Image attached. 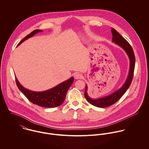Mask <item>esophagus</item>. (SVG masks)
I'll return each mask as SVG.
<instances>
[{
	"mask_svg": "<svg viewBox=\"0 0 149 149\" xmlns=\"http://www.w3.org/2000/svg\"><path fill=\"white\" fill-rule=\"evenodd\" d=\"M82 76H83L82 74L80 73H79V72H76V73H75L74 74V78L76 79H81V78H82Z\"/></svg>",
	"mask_w": 149,
	"mask_h": 149,
	"instance_id": "1",
	"label": "esophagus"
}]
</instances>
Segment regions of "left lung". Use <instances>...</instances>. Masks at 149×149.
Masks as SVG:
<instances>
[{
	"label": "left lung",
	"instance_id": "left-lung-1",
	"mask_svg": "<svg viewBox=\"0 0 149 149\" xmlns=\"http://www.w3.org/2000/svg\"><path fill=\"white\" fill-rule=\"evenodd\" d=\"M111 32L112 34V42L115 43L116 44L122 47L127 54L130 61V70L127 79L123 85L116 92L106 97L99 98L97 99H92L90 98L87 94L86 91L88 87L87 85H86L84 93L86 100L91 104L99 108L107 107L116 103L120 99V98L125 93L128 88L131 85L134 76L135 57L131 46L115 29L112 28Z\"/></svg>",
	"mask_w": 149,
	"mask_h": 149
}]
</instances>
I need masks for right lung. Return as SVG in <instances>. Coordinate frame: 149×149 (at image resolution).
Returning a JSON list of instances; mask_svg holds the SVG:
<instances>
[{"instance_id": "1", "label": "right lung", "mask_w": 149, "mask_h": 149, "mask_svg": "<svg viewBox=\"0 0 149 149\" xmlns=\"http://www.w3.org/2000/svg\"><path fill=\"white\" fill-rule=\"evenodd\" d=\"M42 31L41 30H35L25 37L18 46L33 37L37 33ZM74 78L72 77L68 80L61 83L55 87L42 92H34L24 88L15 77L16 84L19 89L24 95L28 100L34 104L46 108H54L61 105L65 100L67 91L73 83Z\"/></svg>"}]
</instances>
